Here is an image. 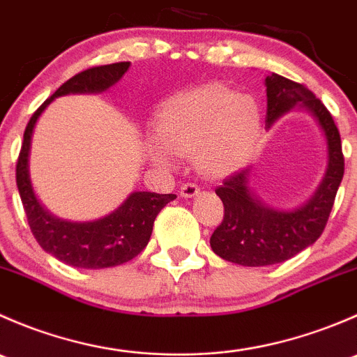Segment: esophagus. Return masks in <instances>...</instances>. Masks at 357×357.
Returning <instances> with one entry per match:
<instances>
[{
  "mask_svg": "<svg viewBox=\"0 0 357 357\" xmlns=\"http://www.w3.org/2000/svg\"><path fill=\"white\" fill-rule=\"evenodd\" d=\"M200 193V186L197 185V183H185V185H181V197H185V199H192V197H197Z\"/></svg>",
  "mask_w": 357,
  "mask_h": 357,
  "instance_id": "obj_1",
  "label": "esophagus"
}]
</instances>
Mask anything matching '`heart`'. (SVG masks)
Here are the masks:
<instances>
[{
  "instance_id": "obj_1",
  "label": "heart",
  "mask_w": 357,
  "mask_h": 357,
  "mask_svg": "<svg viewBox=\"0 0 357 357\" xmlns=\"http://www.w3.org/2000/svg\"><path fill=\"white\" fill-rule=\"evenodd\" d=\"M261 124V109L252 96L204 86L176 93L162 103L155 117L159 139H149L146 150L158 165H171L174 153H195L202 172L226 178L254 157Z\"/></svg>"
}]
</instances>
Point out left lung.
<instances>
[{
  "mask_svg": "<svg viewBox=\"0 0 357 357\" xmlns=\"http://www.w3.org/2000/svg\"><path fill=\"white\" fill-rule=\"evenodd\" d=\"M268 129L291 109L305 110L325 135L326 171L309 200L290 211L273 208L254 193L252 167L225 179L215 195L225 205V218L211 236L214 254L240 266H271L289 261L316 242L325 229L335 195L344 178V155L332 115L305 86L278 74L264 81Z\"/></svg>",
  "mask_w": 357,
  "mask_h": 357,
  "instance_id": "obj_1",
  "label": "left lung"
}]
</instances>
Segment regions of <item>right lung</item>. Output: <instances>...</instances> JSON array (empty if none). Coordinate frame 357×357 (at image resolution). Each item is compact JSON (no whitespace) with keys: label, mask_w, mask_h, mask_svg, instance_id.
Listing matches in <instances>:
<instances>
[{"label":"right lung","mask_w":357,"mask_h":357,"mask_svg":"<svg viewBox=\"0 0 357 357\" xmlns=\"http://www.w3.org/2000/svg\"><path fill=\"white\" fill-rule=\"evenodd\" d=\"M131 63L119 62L93 67L63 82L29 121L24 132L22 150L17 162V188L29 226L43 250L59 261L81 269H103L135 259L152 236L157 214L176 199L174 193L132 192L114 212L95 221H66L46 211L36 197L29 174L32 135L38 119L55 98L63 95L103 93L128 72Z\"/></svg>","instance_id":"obj_1"}]
</instances>
